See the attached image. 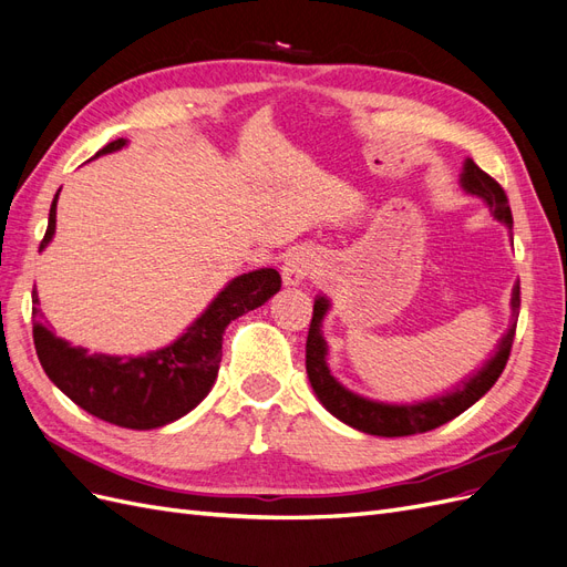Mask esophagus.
<instances>
[{
	"mask_svg": "<svg viewBox=\"0 0 567 567\" xmlns=\"http://www.w3.org/2000/svg\"><path fill=\"white\" fill-rule=\"evenodd\" d=\"M306 266L301 264V261H291L289 266H285L282 268V280H285V285H289V287H295V285H299L303 278H306Z\"/></svg>",
	"mask_w": 567,
	"mask_h": 567,
	"instance_id": "34e87169",
	"label": "esophagus"
}]
</instances>
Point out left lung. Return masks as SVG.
I'll return each mask as SVG.
<instances>
[{"mask_svg":"<svg viewBox=\"0 0 567 567\" xmlns=\"http://www.w3.org/2000/svg\"><path fill=\"white\" fill-rule=\"evenodd\" d=\"M462 186L471 195L483 197L499 221H504L508 228L514 226V216H511L508 197L504 188L489 174H485L473 159H466L464 164ZM511 303H514V316H516L520 306V287L514 289V301ZM327 306L330 303H327L322 297L313 303V318H310V327H308L306 372L310 379V386H313L320 403L337 419H341L343 424H349L362 433L383 435V437H400V435L433 431L437 426L452 422L454 416H460L473 403H478V400L495 386V381L502 377L511 355V346H514V337H516V320H514L511 330L499 343L497 355L454 393L429 400V403H419V405H381V403H372V400L358 398L351 391H346L330 374V370H327V362H324L327 346L320 334V322L327 313Z\"/></svg>","mask_w":567,"mask_h":567,"instance_id":"8db88e82","label":"left lung"}]
</instances>
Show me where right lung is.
Listing matches in <instances>:
<instances>
[{"label": "right lung", "instance_id": "add662e5", "mask_svg": "<svg viewBox=\"0 0 567 567\" xmlns=\"http://www.w3.org/2000/svg\"><path fill=\"white\" fill-rule=\"evenodd\" d=\"M126 141L117 138L96 153L120 151ZM56 197L49 209V226L40 249L56 230ZM276 268H261L235 278L188 332L167 349L143 358L89 355L80 346L51 334L40 322L38 291H32V339L47 377L72 400L107 424L148 431L188 414L214 386L221 362V341L230 320L259 308L280 289Z\"/></svg>", "mask_w": 567, "mask_h": 567}]
</instances>
